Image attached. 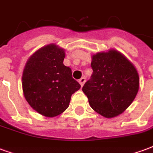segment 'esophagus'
Segmentation results:
<instances>
[{
    "label": "esophagus",
    "mask_w": 153,
    "mask_h": 153,
    "mask_svg": "<svg viewBox=\"0 0 153 153\" xmlns=\"http://www.w3.org/2000/svg\"><path fill=\"white\" fill-rule=\"evenodd\" d=\"M85 81H86V79H85V77H82V78H81V79L79 80V83L81 84V86H83V84H84Z\"/></svg>",
    "instance_id": "34e87169"
}]
</instances>
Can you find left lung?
<instances>
[{
  "mask_svg": "<svg viewBox=\"0 0 153 153\" xmlns=\"http://www.w3.org/2000/svg\"><path fill=\"white\" fill-rule=\"evenodd\" d=\"M91 67L93 74L82 88L91 107L106 118L124 112L139 88V77L134 65L113 49L93 55Z\"/></svg>",
  "mask_w": 153,
  "mask_h": 153,
  "instance_id": "left-lung-1",
  "label": "left lung"
}]
</instances>
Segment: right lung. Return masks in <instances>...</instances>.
<instances>
[{"label": "right lung", "instance_id": "obj_1", "mask_svg": "<svg viewBox=\"0 0 153 153\" xmlns=\"http://www.w3.org/2000/svg\"><path fill=\"white\" fill-rule=\"evenodd\" d=\"M65 56L64 49L50 44L33 54L24 69L25 99L33 109L47 117L64 112L72 94L81 87L73 79L71 69L63 64Z\"/></svg>", "mask_w": 153, "mask_h": 153}]
</instances>
